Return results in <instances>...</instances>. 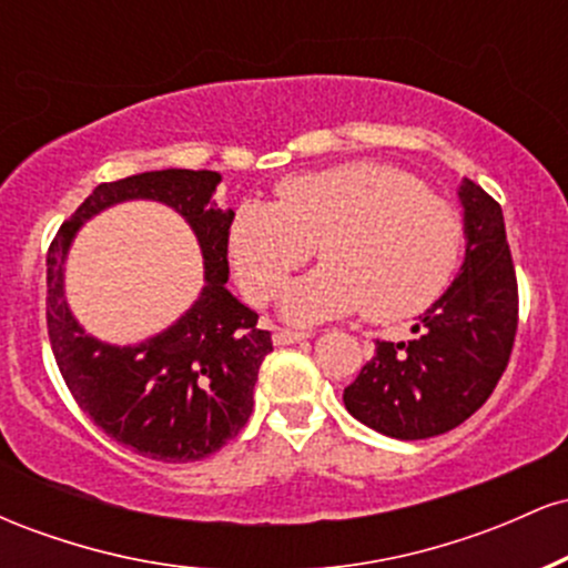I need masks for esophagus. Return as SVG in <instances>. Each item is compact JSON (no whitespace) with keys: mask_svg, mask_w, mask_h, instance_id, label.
<instances>
[{"mask_svg":"<svg viewBox=\"0 0 568 568\" xmlns=\"http://www.w3.org/2000/svg\"><path fill=\"white\" fill-rule=\"evenodd\" d=\"M312 334L310 331H293V328H277L275 331V344H296V342H304V338H310Z\"/></svg>","mask_w":568,"mask_h":568,"instance_id":"1","label":"esophagus"}]
</instances>
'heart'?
<instances>
[{
    "label": "heart",
    "mask_w": 568,
    "mask_h": 568,
    "mask_svg": "<svg viewBox=\"0 0 568 568\" xmlns=\"http://www.w3.org/2000/svg\"><path fill=\"white\" fill-rule=\"evenodd\" d=\"M277 202L245 200L230 221V258L251 302L264 304L317 253L323 266L283 296L291 321L363 310L389 323L425 312L448 288L465 247L454 205L416 175L382 162H344L291 175Z\"/></svg>",
    "instance_id": "heart-1"
}]
</instances>
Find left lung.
Masks as SVG:
<instances>
[{"mask_svg": "<svg viewBox=\"0 0 568 568\" xmlns=\"http://www.w3.org/2000/svg\"><path fill=\"white\" fill-rule=\"evenodd\" d=\"M465 264L414 325L410 342H376L374 357L344 389L357 422L397 440L459 427L488 400L518 331V280L499 202L462 181Z\"/></svg>", "mask_w": 568, "mask_h": 568, "instance_id": "obj_1", "label": "left lung"}]
</instances>
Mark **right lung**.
Returning a JSON list of instances; mask_svg holds the SVG:
<instances>
[{"instance_id": "1", "label": "right lung", "mask_w": 568, "mask_h": 568, "mask_svg": "<svg viewBox=\"0 0 568 568\" xmlns=\"http://www.w3.org/2000/svg\"><path fill=\"white\" fill-rule=\"evenodd\" d=\"M216 171H152L98 184L63 221L48 251V336L69 393L109 438L158 462H197L245 427L272 334L226 291V234L234 211L213 202ZM125 199H154L181 212L199 234L206 288L162 335L114 348L73 321L62 296V262L88 217Z\"/></svg>"}]
</instances>
